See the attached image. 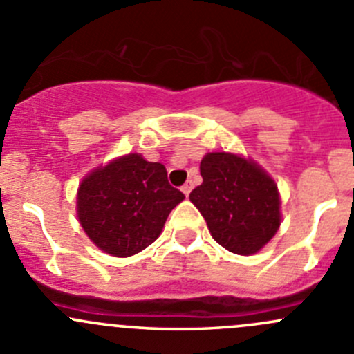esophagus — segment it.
I'll list each match as a JSON object with an SVG mask.
<instances>
[{
	"label": "esophagus",
	"instance_id": "34e87169",
	"mask_svg": "<svg viewBox=\"0 0 354 354\" xmlns=\"http://www.w3.org/2000/svg\"><path fill=\"white\" fill-rule=\"evenodd\" d=\"M192 188H194V185H192V181H187V183L183 185V187H181V192H183L185 195H190V192H192Z\"/></svg>",
	"mask_w": 354,
	"mask_h": 354
}]
</instances>
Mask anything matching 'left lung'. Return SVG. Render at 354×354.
I'll return each mask as SVG.
<instances>
[{
	"mask_svg": "<svg viewBox=\"0 0 354 354\" xmlns=\"http://www.w3.org/2000/svg\"><path fill=\"white\" fill-rule=\"evenodd\" d=\"M203 181L190 200L214 240L238 255H253L281 226V200L272 178L253 160L210 152L200 162Z\"/></svg>",
	"mask_w": 354,
	"mask_h": 354,
	"instance_id": "1",
	"label": "left lung"
}]
</instances>
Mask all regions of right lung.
I'll return each instance as SVG.
<instances>
[{
    "instance_id": "obj_1",
    "label": "right lung",
    "mask_w": 354,
    "mask_h": 354,
    "mask_svg": "<svg viewBox=\"0 0 354 354\" xmlns=\"http://www.w3.org/2000/svg\"><path fill=\"white\" fill-rule=\"evenodd\" d=\"M183 198L169 185L162 164L128 154L82 180L77 214L95 246L109 255L130 257L154 243Z\"/></svg>"
}]
</instances>
